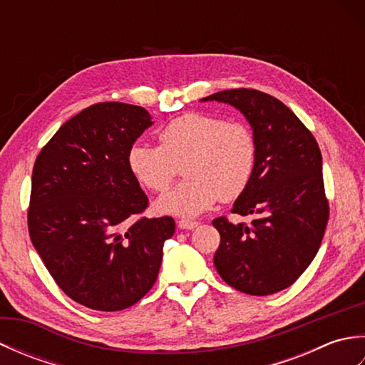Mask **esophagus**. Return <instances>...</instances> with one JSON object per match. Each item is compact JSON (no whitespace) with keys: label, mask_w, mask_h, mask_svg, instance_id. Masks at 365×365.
I'll list each match as a JSON object with an SVG mask.
<instances>
[{"label":"esophagus","mask_w":365,"mask_h":365,"mask_svg":"<svg viewBox=\"0 0 365 365\" xmlns=\"http://www.w3.org/2000/svg\"><path fill=\"white\" fill-rule=\"evenodd\" d=\"M178 227L185 229V230H191V229L197 227V222L191 221V220H180V221H178Z\"/></svg>","instance_id":"esophagus-1"}]
</instances>
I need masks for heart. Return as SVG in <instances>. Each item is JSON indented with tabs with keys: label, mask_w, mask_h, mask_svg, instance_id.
I'll list each match as a JSON object with an SVG mask.
<instances>
[{
	"label": "heart",
	"mask_w": 365,
	"mask_h": 365,
	"mask_svg": "<svg viewBox=\"0 0 365 365\" xmlns=\"http://www.w3.org/2000/svg\"><path fill=\"white\" fill-rule=\"evenodd\" d=\"M158 143H136L127 153L130 174L152 192L166 191L182 166L187 178L157 200L158 213L197 216L220 197L237 199L251 182L255 141L243 123L205 113H187L160 131Z\"/></svg>",
	"instance_id": "heart-1"
}]
</instances>
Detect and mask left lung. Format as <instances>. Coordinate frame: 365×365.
Wrapping results in <instances>:
<instances>
[{
  "label": "left lung",
  "mask_w": 365,
  "mask_h": 365,
  "mask_svg": "<svg viewBox=\"0 0 365 365\" xmlns=\"http://www.w3.org/2000/svg\"><path fill=\"white\" fill-rule=\"evenodd\" d=\"M200 102L234 106L255 141L252 178L232 208L252 221H213L221 235L215 268L224 282L243 293L281 292L311 265L327 229L329 207L319 144L290 108L265 92L229 89Z\"/></svg>",
  "instance_id": "left-lung-1"
}]
</instances>
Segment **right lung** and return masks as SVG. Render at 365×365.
<instances>
[{"mask_svg": "<svg viewBox=\"0 0 365 365\" xmlns=\"http://www.w3.org/2000/svg\"><path fill=\"white\" fill-rule=\"evenodd\" d=\"M152 123L143 106L92 105L67 120L34 163L31 242L59 289L96 311H122L141 299L175 232L169 216L130 224L147 196L127 153Z\"/></svg>", "mask_w": 365, "mask_h": 365, "instance_id": "right-lung-1", "label": "right lung"}]
</instances>
